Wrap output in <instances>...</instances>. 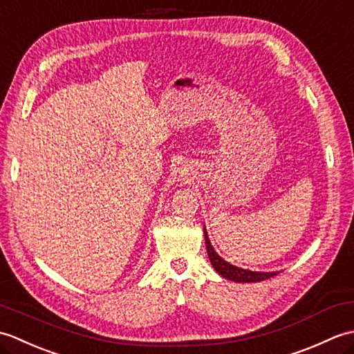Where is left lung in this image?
<instances>
[{
	"mask_svg": "<svg viewBox=\"0 0 354 354\" xmlns=\"http://www.w3.org/2000/svg\"><path fill=\"white\" fill-rule=\"evenodd\" d=\"M204 236H205V246H207V252H208V259L212 261V265L214 268V270L219 275H222L227 280L236 281V283H257V281H263L268 280L270 277H275L278 272H257V270H250V269H242L239 266L231 265V263L225 261L219 254L214 251V248L209 242L208 232L204 227Z\"/></svg>",
	"mask_w": 354,
	"mask_h": 354,
	"instance_id": "1",
	"label": "left lung"
}]
</instances>
